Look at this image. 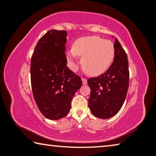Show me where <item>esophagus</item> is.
Listing matches in <instances>:
<instances>
[{"mask_svg": "<svg viewBox=\"0 0 156 156\" xmlns=\"http://www.w3.org/2000/svg\"><path fill=\"white\" fill-rule=\"evenodd\" d=\"M81 80H82V83H83V85L87 84V80H86V79L81 78Z\"/></svg>", "mask_w": 156, "mask_h": 156, "instance_id": "1", "label": "esophagus"}]
</instances>
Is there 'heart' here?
I'll return each instance as SVG.
<instances>
[{
	"mask_svg": "<svg viewBox=\"0 0 156 156\" xmlns=\"http://www.w3.org/2000/svg\"><path fill=\"white\" fill-rule=\"evenodd\" d=\"M78 56H81V66L86 73L98 75L107 70L115 56L113 43L97 36L81 37L76 40L73 48L66 53L68 66L75 70Z\"/></svg>",
	"mask_w": 156,
	"mask_h": 156,
	"instance_id": "b5f03b06",
	"label": "heart"
}]
</instances>
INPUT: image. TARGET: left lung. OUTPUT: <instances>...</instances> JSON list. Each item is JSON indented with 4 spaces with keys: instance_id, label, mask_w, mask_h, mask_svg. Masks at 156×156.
<instances>
[{
    "instance_id": "left-lung-1",
    "label": "left lung",
    "mask_w": 156,
    "mask_h": 156,
    "mask_svg": "<svg viewBox=\"0 0 156 156\" xmlns=\"http://www.w3.org/2000/svg\"><path fill=\"white\" fill-rule=\"evenodd\" d=\"M114 61L106 73L88 80L90 88L88 107L93 115L106 119L116 115L123 106L129 86L128 61L126 51L115 39Z\"/></svg>"
}]
</instances>
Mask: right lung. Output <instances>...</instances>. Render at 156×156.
Returning a JSON list of instances; mask_svg holds the SVG:
<instances>
[{
    "label": "right lung",
    "instance_id": "right-lung-1",
    "mask_svg": "<svg viewBox=\"0 0 156 156\" xmlns=\"http://www.w3.org/2000/svg\"><path fill=\"white\" fill-rule=\"evenodd\" d=\"M66 30H50L40 38L33 51L30 80L35 101L41 113L50 120L63 118L82 81L67 65Z\"/></svg>",
    "mask_w": 156,
    "mask_h": 156
}]
</instances>
